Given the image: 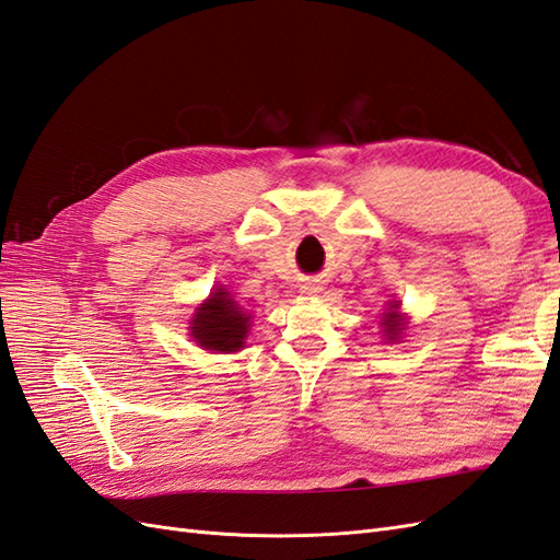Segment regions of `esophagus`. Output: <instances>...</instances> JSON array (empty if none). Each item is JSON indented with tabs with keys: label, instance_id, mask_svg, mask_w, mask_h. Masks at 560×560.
I'll return each mask as SVG.
<instances>
[{
	"label": "esophagus",
	"instance_id": "obj_1",
	"mask_svg": "<svg viewBox=\"0 0 560 560\" xmlns=\"http://www.w3.org/2000/svg\"><path fill=\"white\" fill-rule=\"evenodd\" d=\"M300 291H303L305 295H314V293H319V283L314 279H307L303 285H300Z\"/></svg>",
	"mask_w": 560,
	"mask_h": 560
}]
</instances>
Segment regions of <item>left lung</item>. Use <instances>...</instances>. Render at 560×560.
I'll return each instance as SVG.
<instances>
[{"instance_id": "left-lung-1", "label": "left lung", "mask_w": 560, "mask_h": 560, "mask_svg": "<svg viewBox=\"0 0 560 560\" xmlns=\"http://www.w3.org/2000/svg\"><path fill=\"white\" fill-rule=\"evenodd\" d=\"M397 310H399V303H397V300H393L388 312H383V322L381 324H383L385 340H397L399 334L405 331V317Z\"/></svg>"}]
</instances>
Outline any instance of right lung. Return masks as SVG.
Returning a JSON list of instances; mask_svg holds the SVG:
<instances>
[{"instance_id":"obj_1","label":"right lung","mask_w":560,"mask_h":560,"mask_svg":"<svg viewBox=\"0 0 560 560\" xmlns=\"http://www.w3.org/2000/svg\"><path fill=\"white\" fill-rule=\"evenodd\" d=\"M189 324V336L210 352H238L253 326L250 314L220 285L196 307Z\"/></svg>"}]
</instances>
